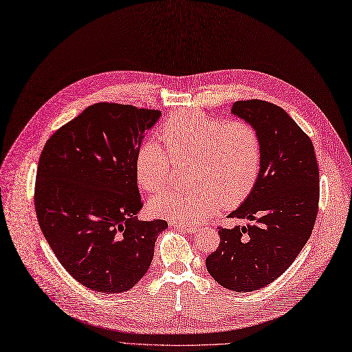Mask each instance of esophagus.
<instances>
[{
  "label": "esophagus",
  "mask_w": 352,
  "mask_h": 352,
  "mask_svg": "<svg viewBox=\"0 0 352 352\" xmlns=\"http://www.w3.org/2000/svg\"><path fill=\"white\" fill-rule=\"evenodd\" d=\"M170 226H173L174 228H178V230H182V232H187V233H195L198 232V227L195 226H191V224H181V223H175V221H171Z\"/></svg>",
  "instance_id": "esophagus-1"
}]
</instances>
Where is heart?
I'll return each mask as SVG.
<instances>
[{
    "label": "heart",
    "instance_id": "1",
    "mask_svg": "<svg viewBox=\"0 0 352 352\" xmlns=\"http://www.w3.org/2000/svg\"><path fill=\"white\" fill-rule=\"evenodd\" d=\"M158 144L144 142L135 155V173L144 191L162 190L171 175V160H194L198 188L170 190L155 195L149 210L175 223L200 224L223 204L234 206L253 190L262 168V140L244 120H221L204 113L175 112L160 129ZM168 155L166 156V154Z\"/></svg>",
    "mask_w": 352,
    "mask_h": 352
}]
</instances>
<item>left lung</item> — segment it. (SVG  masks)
I'll use <instances>...</instances> for the list:
<instances>
[{
    "instance_id": "8db88e82",
    "label": "left lung",
    "mask_w": 352,
    "mask_h": 352,
    "mask_svg": "<svg viewBox=\"0 0 352 352\" xmlns=\"http://www.w3.org/2000/svg\"><path fill=\"white\" fill-rule=\"evenodd\" d=\"M232 113L261 133L262 168L250 194L228 214L252 223L219 228L220 246L206 258V267L223 287L252 292L276 280L309 240L319 170L312 141L279 106L239 100Z\"/></svg>"
}]
</instances>
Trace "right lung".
Wrapping results in <instances>:
<instances>
[{
	"instance_id": "obj_1",
	"label": "right lung",
	"mask_w": 352,
	"mask_h": 352,
	"mask_svg": "<svg viewBox=\"0 0 352 352\" xmlns=\"http://www.w3.org/2000/svg\"><path fill=\"white\" fill-rule=\"evenodd\" d=\"M160 111L95 103L57 129L38 160L34 206L58 262L90 290L122 294L148 272L165 220L140 221L135 155Z\"/></svg>"
}]
</instances>
